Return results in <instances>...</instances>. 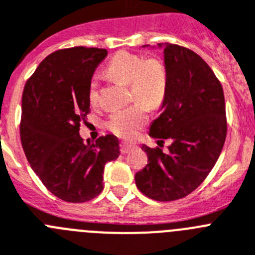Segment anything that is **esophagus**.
I'll use <instances>...</instances> for the list:
<instances>
[{
  "mask_svg": "<svg viewBox=\"0 0 255 255\" xmlns=\"http://www.w3.org/2000/svg\"><path fill=\"white\" fill-rule=\"evenodd\" d=\"M134 146L130 145V143H127V142H122L121 143V152L122 154H128V152L130 151V150L133 149Z\"/></svg>",
  "mask_w": 255,
  "mask_h": 255,
  "instance_id": "obj_1",
  "label": "esophagus"
}]
</instances>
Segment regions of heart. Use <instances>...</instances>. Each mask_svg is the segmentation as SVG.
<instances>
[{
  "label": "heart",
  "mask_w": 255,
  "mask_h": 255,
  "mask_svg": "<svg viewBox=\"0 0 255 255\" xmlns=\"http://www.w3.org/2000/svg\"><path fill=\"white\" fill-rule=\"evenodd\" d=\"M108 73L129 86L130 96L138 104L127 109L118 110L110 115L108 128L117 136L130 140L147 122V109H156L163 104L167 94L168 77L164 65L156 59H147L127 51L118 52L106 68ZM97 81L90 83L88 96L91 103H96L99 91Z\"/></svg>",
  "instance_id": "heart-1"
}]
</instances>
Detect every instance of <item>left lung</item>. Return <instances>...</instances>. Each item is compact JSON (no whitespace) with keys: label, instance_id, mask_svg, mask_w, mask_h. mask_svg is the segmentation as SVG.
I'll list each match as a JSON object with an SVG mask.
<instances>
[{"label":"left lung","instance_id":"1","mask_svg":"<svg viewBox=\"0 0 255 255\" xmlns=\"http://www.w3.org/2000/svg\"><path fill=\"white\" fill-rule=\"evenodd\" d=\"M164 48L168 85L161 113L150 136L167 151L142 145L147 164L134 176L136 186L158 201L182 199L207 178L220 158L227 134L225 95L213 70L198 54L178 45Z\"/></svg>","mask_w":255,"mask_h":255}]
</instances>
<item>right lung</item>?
<instances>
[{
  "mask_svg": "<svg viewBox=\"0 0 255 255\" xmlns=\"http://www.w3.org/2000/svg\"><path fill=\"white\" fill-rule=\"evenodd\" d=\"M104 48L83 46L48 55L24 86L20 140L30 167L50 192L85 203L103 191L104 167L119 156L114 134L83 142L79 126L90 113V83Z\"/></svg>",
  "mask_w": 255,
  "mask_h": 255,
  "instance_id": "obj_1",
  "label": "right lung"
}]
</instances>
